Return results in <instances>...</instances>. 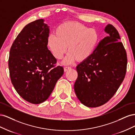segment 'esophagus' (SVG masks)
Masks as SVG:
<instances>
[{
  "label": "esophagus",
  "mask_w": 135,
  "mask_h": 135,
  "mask_svg": "<svg viewBox=\"0 0 135 135\" xmlns=\"http://www.w3.org/2000/svg\"><path fill=\"white\" fill-rule=\"evenodd\" d=\"M64 71L66 72V71H67L68 70H70V69H71V68H70V67H69V66H65V67H64Z\"/></svg>",
  "instance_id": "34e87169"
}]
</instances>
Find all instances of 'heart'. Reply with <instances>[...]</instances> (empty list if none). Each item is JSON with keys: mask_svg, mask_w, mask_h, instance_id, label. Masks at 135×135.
I'll list each match as a JSON object with an SVG mask.
<instances>
[{"mask_svg": "<svg viewBox=\"0 0 135 135\" xmlns=\"http://www.w3.org/2000/svg\"><path fill=\"white\" fill-rule=\"evenodd\" d=\"M99 35L94 28L76 21H69L56 28L55 34L47 39V46L57 60H61L67 52L64 64H70L76 60L83 62L87 60L95 51Z\"/></svg>", "mask_w": 135, "mask_h": 135, "instance_id": "1", "label": "heart"}]
</instances>
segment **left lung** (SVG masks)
Wrapping results in <instances>:
<instances>
[{
    "instance_id": "obj_1",
    "label": "left lung",
    "mask_w": 135,
    "mask_h": 135,
    "mask_svg": "<svg viewBox=\"0 0 135 135\" xmlns=\"http://www.w3.org/2000/svg\"><path fill=\"white\" fill-rule=\"evenodd\" d=\"M108 34L93 54L76 66L74 91L81 104L89 108L107 103L116 93L126 75L127 59L119 33L108 24Z\"/></svg>"
}]
</instances>
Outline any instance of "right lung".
Returning a JSON list of instances; mask_svg holds the SVG:
<instances>
[{
    "mask_svg": "<svg viewBox=\"0 0 135 135\" xmlns=\"http://www.w3.org/2000/svg\"><path fill=\"white\" fill-rule=\"evenodd\" d=\"M43 19L23 27L11 48L8 60L12 83L22 99L34 104L48 99L64 74L47 48L49 26Z\"/></svg>",
    "mask_w": 135,
    "mask_h": 135,
    "instance_id": "obj_1",
    "label": "right lung"
}]
</instances>
